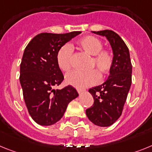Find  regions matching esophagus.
Returning a JSON list of instances; mask_svg holds the SVG:
<instances>
[{
	"mask_svg": "<svg viewBox=\"0 0 152 152\" xmlns=\"http://www.w3.org/2000/svg\"><path fill=\"white\" fill-rule=\"evenodd\" d=\"M83 89H77V92H79V93H80H80H82V92H83Z\"/></svg>",
	"mask_w": 152,
	"mask_h": 152,
	"instance_id": "obj_1",
	"label": "esophagus"
}]
</instances>
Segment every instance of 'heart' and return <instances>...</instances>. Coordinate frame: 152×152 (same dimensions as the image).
<instances>
[{
  "label": "heart",
  "instance_id": "heart-1",
  "mask_svg": "<svg viewBox=\"0 0 152 152\" xmlns=\"http://www.w3.org/2000/svg\"><path fill=\"white\" fill-rule=\"evenodd\" d=\"M77 47L83 52L92 56L89 69H96L88 72H69L66 76V83L77 89L94 86L110 72L114 64V54L109 49L103 48V42L94 36H86L76 42ZM72 51L67 45L60 49L56 55V63L63 72H68L72 67Z\"/></svg>",
  "mask_w": 152,
  "mask_h": 152
}]
</instances>
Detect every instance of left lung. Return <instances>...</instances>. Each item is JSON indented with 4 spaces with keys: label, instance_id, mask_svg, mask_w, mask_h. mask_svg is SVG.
<instances>
[{
    "label": "left lung",
    "instance_id": "1",
    "mask_svg": "<svg viewBox=\"0 0 152 152\" xmlns=\"http://www.w3.org/2000/svg\"><path fill=\"white\" fill-rule=\"evenodd\" d=\"M107 38L114 54V64L108 80L89 90L94 102L86 110L89 120L101 127H107L118 120L132 84V66L129 48L123 39L110 30L92 31Z\"/></svg>",
    "mask_w": 152,
    "mask_h": 152
}]
</instances>
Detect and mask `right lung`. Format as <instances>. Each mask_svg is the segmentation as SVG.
<instances>
[{"label": "right lung", "mask_w": 152, "mask_h": 152, "mask_svg": "<svg viewBox=\"0 0 152 152\" xmlns=\"http://www.w3.org/2000/svg\"><path fill=\"white\" fill-rule=\"evenodd\" d=\"M80 34V31L63 34L42 33L34 37L25 48L20 68V83L29 114L39 125L57 122L68 104L79 96L72 86L62 89L54 87L64 80L56 63L58 51Z\"/></svg>", "instance_id": "right-lung-1"}]
</instances>
